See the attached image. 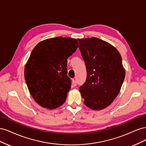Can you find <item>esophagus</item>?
I'll use <instances>...</instances> for the list:
<instances>
[{"mask_svg":"<svg viewBox=\"0 0 146 146\" xmlns=\"http://www.w3.org/2000/svg\"><path fill=\"white\" fill-rule=\"evenodd\" d=\"M72 86H76V85H77V82H76V81L75 80H72Z\"/></svg>","mask_w":146,"mask_h":146,"instance_id":"1","label":"esophagus"}]
</instances>
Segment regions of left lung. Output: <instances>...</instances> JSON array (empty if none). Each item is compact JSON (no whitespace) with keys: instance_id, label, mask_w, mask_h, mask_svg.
<instances>
[{"instance_id":"obj_1","label":"left lung","mask_w":146,"mask_h":146,"mask_svg":"<svg viewBox=\"0 0 146 146\" xmlns=\"http://www.w3.org/2000/svg\"><path fill=\"white\" fill-rule=\"evenodd\" d=\"M78 41L87 72L86 81L79 91L88 108L102 110L115 99L124 80L121 56L115 47L98 38Z\"/></svg>"}]
</instances>
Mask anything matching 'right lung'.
<instances>
[{
    "mask_svg": "<svg viewBox=\"0 0 146 146\" xmlns=\"http://www.w3.org/2000/svg\"><path fill=\"white\" fill-rule=\"evenodd\" d=\"M78 46L77 39L58 36L39 42L31 52L25 80L30 94L41 107L54 109L65 102L71 87L67 60Z\"/></svg>",
    "mask_w": 146,
    "mask_h": 146,
    "instance_id": "obj_1",
    "label": "right lung"
}]
</instances>
